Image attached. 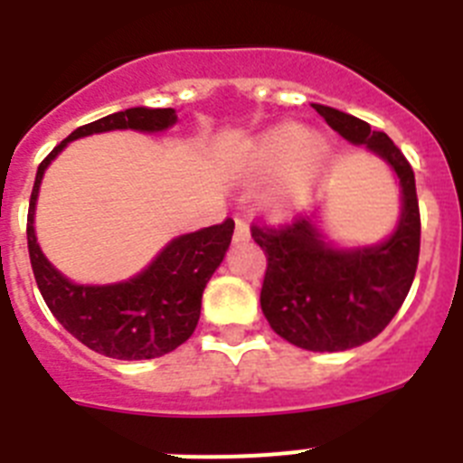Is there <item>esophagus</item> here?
<instances>
[{
    "label": "esophagus",
    "instance_id": "obj_1",
    "mask_svg": "<svg viewBox=\"0 0 463 463\" xmlns=\"http://www.w3.org/2000/svg\"><path fill=\"white\" fill-rule=\"evenodd\" d=\"M245 241H250V227L243 222V220H236V229H234V243H245Z\"/></svg>",
    "mask_w": 463,
    "mask_h": 463
}]
</instances>
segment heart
<instances>
[{
  "mask_svg": "<svg viewBox=\"0 0 463 463\" xmlns=\"http://www.w3.org/2000/svg\"><path fill=\"white\" fill-rule=\"evenodd\" d=\"M334 162V146L320 132H306L298 122H276L245 143L236 157L243 181L273 175L260 194V208L276 222L292 220L313 199Z\"/></svg>",
  "mask_w": 463,
  "mask_h": 463,
  "instance_id": "1",
  "label": "heart"
}]
</instances>
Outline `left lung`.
<instances>
[{
    "label": "left lung",
    "instance_id": "left-lung-1",
    "mask_svg": "<svg viewBox=\"0 0 463 463\" xmlns=\"http://www.w3.org/2000/svg\"><path fill=\"white\" fill-rule=\"evenodd\" d=\"M313 109L384 162L401 192L399 220L378 243H336L320 211L285 229L252 227L269 261L260 304L271 329L310 353H343L373 341L406 301L420 260V206L415 174L387 134L331 106Z\"/></svg>",
    "mask_w": 463,
    "mask_h": 463
}]
</instances>
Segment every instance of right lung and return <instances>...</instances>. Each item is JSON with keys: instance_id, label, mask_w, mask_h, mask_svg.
Returning a JSON list of instances; mask_svg holds the SVG:
<instances>
[{"instance_id": "1", "label": "right lung", "mask_w": 463, "mask_h": 463, "mask_svg": "<svg viewBox=\"0 0 463 463\" xmlns=\"http://www.w3.org/2000/svg\"><path fill=\"white\" fill-rule=\"evenodd\" d=\"M178 122L174 109L118 110L69 134L39 165L27 213V248L39 292L55 320L94 353L122 362L155 359L192 336L202 313L206 282L222 264L234 234V220L181 234L153 257L148 267L127 280L83 285L51 264L36 241V199L52 159L76 138L132 129L162 134Z\"/></svg>"}]
</instances>
